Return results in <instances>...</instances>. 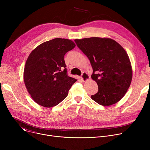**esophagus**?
Returning <instances> with one entry per match:
<instances>
[{"label": "esophagus", "instance_id": "esophagus-1", "mask_svg": "<svg viewBox=\"0 0 150 150\" xmlns=\"http://www.w3.org/2000/svg\"><path fill=\"white\" fill-rule=\"evenodd\" d=\"M81 80L84 82V81H88V80H89L90 76L86 72H83V74L81 75Z\"/></svg>", "mask_w": 150, "mask_h": 150}]
</instances>
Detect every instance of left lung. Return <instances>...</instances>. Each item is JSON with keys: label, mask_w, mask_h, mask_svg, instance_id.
Wrapping results in <instances>:
<instances>
[{"label": "left lung", "mask_w": 150, "mask_h": 150, "mask_svg": "<svg viewBox=\"0 0 150 150\" xmlns=\"http://www.w3.org/2000/svg\"><path fill=\"white\" fill-rule=\"evenodd\" d=\"M76 45L89 58L93 69L92 79L98 91L91 96L102 106L120 101L129 88L132 70L127 53L115 41L106 38L92 37L75 39Z\"/></svg>", "instance_id": "8db88e82"}]
</instances>
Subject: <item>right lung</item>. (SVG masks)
<instances>
[{"label":"right lung","instance_id":"add662e5","mask_svg":"<svg viewBox=\"0 0 150 150\" xmlns=\"http://www.w3.org/2000/svg\"><path fill=\"white\" fill-rule=\"evenodd\" d=\"M75 47L67 39L55 38L46 41L31 52L23 71V80L31 98L46 108L57 106L66 98L77 81L69 76L65 54Z\"/></svg>","mask_w":150,"mask_h":150}]
</instances>
